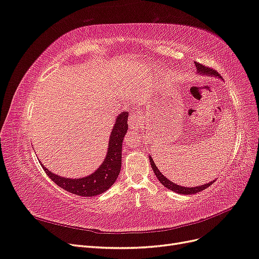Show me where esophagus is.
Listing matches in <instances>:
<instances>
[{
  "label": "esophagus",
  "mask_w": 259,
  "mask_h": 259,
  "mask_svg": "<svg viewBox=\"0 0 259 259\" xmlns=\"http://www.w3.org/2000/svg\"><path fill=\"white\" fill-rule=\"evenodd\" d=\"M128 123L130 127L134 131H138L144 126V121L142 120L138 112H132L128 116Z\"/></svg>",
  "instance_id": "obj_1"
}]
</instances>
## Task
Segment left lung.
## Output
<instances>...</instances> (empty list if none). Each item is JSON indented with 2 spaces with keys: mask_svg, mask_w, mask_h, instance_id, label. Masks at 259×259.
<instances>
[{
  "mask_svg": "<svg viewBox=\"0 0 259 259\" xmlns=\"http://www.w3.org/2000/svg\"><path fill=\"white\" fill-rule=\"evenodd\" d=\"M195 67H197V71H198V73L199 74H202V75H208V76H215V77H219V79H222V76L218 74V72H216L215 70H213V69H210V68H208V67H205V66H203V65H201V64H199V62H195ZM149 160H150V164H151V167H152V169H153V171H154V174H155V176H156V178L159 179V182L164 186V187H166L167 189H169V190H171V191H174V192H176V193H180V194H194V193H197V192H200V191H202V190H204V189H206L207 187H209L211 184L213 183H215V180H211V182H209L208 184H204V185H201V186H197V187H183V186H179V185H177V184H174V183H171L170 180H168L165 176H164L161 171H160V169L158 168V166L155 165V163H154V161H153V159L151 158V156H149Z\"/></svg>",
  "mask_w": 259,
  "mask_h": 259,
  "instance_id": "8db88e82",
  "label": "left lung"
}]
</instances>
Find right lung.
I'll return each instance as SVG.
<instances>
[{
    "instance_id": "1",
    "label": "right lung",
    "mask_w": 259,
    "mask_h": 259,
    "mask_svg": "<svg viewBox=\"0 0 259 259\" xmlns=\"http://www.w3.org/2000/svg\"><path fill=\"white\" fill-rule=\"evenodd\" d=\"M127 119V111H124L116 116L109 138L106 158L93 174L82 178H66L52 173L42 164L45 173L62 189L81 197H95L107 191L120 174L122 165V143L128 130Z\"/></svg>"
}]
</instances>
